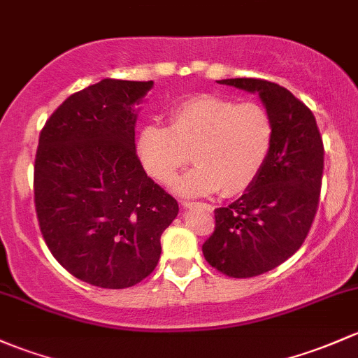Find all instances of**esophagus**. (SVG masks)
<instances>
[{"mask_svg": "<svg viewBox=\"0 0 358 358\" xmlns=\"http://www.w3.org/2000/svg\"><path fill=\"white\" fill-rule=\"evenodd\" d=\"M183 209H185V210H189V209H194L195 208V206H197V202H183Z\"/></svg>", "mask_w": 358, "mask_h": 358, "instance_id": "34e87169", "label": "esophagus"}]
</instances>
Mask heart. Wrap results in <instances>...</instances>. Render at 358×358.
I'll return each mask as SVG.
<instances>
[{"instance_id": "1", "label": "heart", "mask_w": 358, "mask_h": 358, "mask_svg": "<svg viewBox=\"0 0 358 358\" xmlns=\"http://www.w3.org/2000/svg\"><path fill=\"white\" fill-rule=\"evenodd\" d=\"M273 144V122L255 103L236 104L214 94L187 97L169 111V127L149 123L137 150L145 171L166 183L192 159L197 166L180 176L175 189L185 195L220 190L243 194L264 166Z\"/></svg>"}]
</instances>
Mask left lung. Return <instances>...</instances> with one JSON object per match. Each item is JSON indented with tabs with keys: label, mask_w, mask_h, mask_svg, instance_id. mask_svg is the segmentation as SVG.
Returning a JSON list of instances; mask_svg holds the SVG:
<instances>
[{
	"label": "left lung",
	"mask_w": 358,
	"mask_h": 358,
	"mask_svg": "<svg viewBox=\"0 0 358 358\" xmlns=\"http://www.w3.org/2000/svg\"><path fill=\"white\" fill-rule=\"evenodd\" d=\"M220 84L257 92L273 122L261 173L238 201L214 210L216 228L202 245L214 269L252 278L283 264L306 242L321 195L324 145L312 111L288 89L262 78Z\"/></svg>",
	"instance_id": "left-lung-1"
}]
</instances>
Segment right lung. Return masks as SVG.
Listing matches in <instances>:
<instances>
[{
    "mask_svg": "<svg viewBox=\"0 0 358 358\" xmlns=\"http://www.w3.org/2000/svg\"><path fill=\"white\" fill-rule=\"evenodd\" d=\"M152 80L104 78L71 94L39 135L34 204L52 257L80 281L129 288L157 266L178 202L142 168L135 106Z\"/></svg>",
    "mask_w": 358,
    "mask_h": 358,
    "instance_id": "1",
    "label": "right lung"
}]
</instances>
